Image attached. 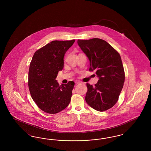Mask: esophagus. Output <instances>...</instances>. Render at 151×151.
Masks as SVG:
<instances>
[{"mask_svg": "<svg viewBox=\"0 0 151 151\" xmlns=\"http://www.w3.org/2000/svg\"><path fill=\"white\" fill-rule=\"evenodd\" d=\"M75 83L76 84H80V83H81V82H80V81H78V80H76V81H75Z\"/></svg>", "mask_w": 151, "mask_h": 151, "instance_id": "1", "label": "esophagus"}]
</instances>
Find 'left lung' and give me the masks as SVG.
Listing matches in <instances>:
<instances>
[{
  "mask_svg": "<svg viewBox=\"0 0 151 151\" xmlns=\"http://www.w3.org/2000/svg\"><path fill=\"white\" fill-rule=\"evenodd\" d=\"M78 43L89 60V71L96 70L99 78L94 86L86 84V103L97 111L107 110L118 100L124 82L120 54L109 43L100 38L78 40Z\"/></svg>",
  "mask_w": 151,
  "mask_h": 151,
  "instance_id": "8db88e82",
  "label": "left lung"
}]
</instances>
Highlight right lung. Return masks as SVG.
Returning a JSON list of instances; mask_svg holds the SVG:
<instances>
[{
	"label": "right lung",
	"mask_w": 151,
	"mask_h": 151,
	"mask_svg": "<svg viewBox=\"0 0 151 151\" xmlns=\"http://www.w3.org/2000/svg\"><path fill=\"white\" fill-rule=\"evenodd\" d=\"M75 42L52 41L35 52L29 66L28 86L38 107L49 114H56L70 104L73 81L59 86L56 78L64 66L65 53Z\"/></svg>",
	"instance_id": "add662e5"
}]
</instances>
